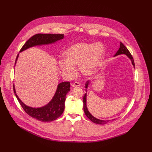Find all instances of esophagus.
I'll list each match as a JSON object with an SVG mask.
<instances>
[{
    "mask_svg": "<svg viewBox=\"0 0 152 152\" xmlns=\"http://www.w3.org/2000/svg\"><path fill=\"white\" fill-rule=\"evenodd\" d=\"M80 84L78 82H75L74 83H73L72 84V86L73 88L77 87V86H80Z\"/></svg>",
    "mask_w": 152,
    "mask_h": 152,
    "instance_id": "34e87169",
    "label": "esophagus"
}]
</instances>
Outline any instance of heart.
Listing matches in <instances>:
<instances>
[{"label": "heart", "mask_w": 152, "mask_h": 152, "mask_svg": "<svg viewBox=\"0 0 152 152\" xmlns=\"http://www.w3.org/2000/svg\"><path fill=\"white\" fill-rule=\"evenodd\" d=\"M104 54V47L100 42H77L64 52L65 59L58 61V66L61 71L70 78L76 75L75 66H80V72L84 76H91L101 67Z\"/></svg>", "instance_id": "b5f03b06"}]
</instances>
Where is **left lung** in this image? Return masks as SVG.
Listing matches in <instances>:
<instances>
[{
    "label": "left lung",
    "mask_w": 152,
    "mask_h": 152,
    "mask_svg": "<svg viewBox=\"0 0 152 152\" xmlns=\"http://www.w3.org/2000/svg\"><path fill=\"white\" fill-rule=\"evenodd\" d=\"M121 54H124V55H127L129 58V59L131 60L132 64V65H133L134 68H135L134 60V58H133L132 55L131 54V53H130L129 50L127 49V48L121 42H120V47L118 50L117 52V53H115V55L114 56H117V55H121ZM88 83H89V81L86 82V85H85V88H87V87H88ZM83 110H84V113H85L86 116L91 121H93V123H96V124H104L107 123V122H109V121H111V120H102L97 119V118H95L94 117H93L90 113V112L88 111V110L87 109V107H86V93H85V95L83 96ZM115 120V119H113V120Z\"/></svg>",
    "instance_id": "left-lung-1"
}]
</instances>
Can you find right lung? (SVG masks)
I'll use <instances>...</instances> for the list:
<instances>
[{"label": "right lung", "instance_id": "add662e5", "mask_svg": "<svg viewBox=\"0 0 152 152\" xmlns=\"http://www.w3.org/2000/svg\"><path fill=\"white\" fill-rule=\"evenodd\" d=\"M63 38L64 34H37L33 35L25 42L20 52H22L35 46L51 44L58 40L63 39ZM18 56V54L17 56L15 62ZM70 82L60 83L58 85L56 91L52 100L45 106L35 108L26 106L20 100L16 94L14 85H13L14 94L24 111L31 117L42 122L54 121L61 115L64 110L66 96L67 93L70 90Z\"/></svg>", "mask_w": 152, "mask_h": 152}]
</instances>
